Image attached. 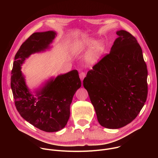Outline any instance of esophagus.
Masks as SVG:
<instances>
[{
	"label": "esophagus",
	"mask_w": 158,
	"mask_h": 158,
	"mask_svg": "<svg viewBox=\"0 0 158 158\" xmlns=\"http://www.w3.org/2000/svg\"><path fill=\"white\" fill-rule=\"evenodd\" d=\"M85 77V74L84 73V72H81L80 74H79V77L80 79L82 81L84 79V78Z\"/></svg>",
	"instance_id": "esophagus-1"
}]
</instances>
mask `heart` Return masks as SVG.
Returning a JSON list of instances; mask_svg holds the SVG:
<instances>
[{"instance_id":"obj_1","label":"heart","mask_w":158,"mask_h":158,"mask_svg":"<svg viewBox=\"0 0 158 158\" xmlns=\"http://www.w3.org/2000/svg\"><path fill=\"white\" fill-rule=\"evenodd\" d=\"M92 48L87 52L85 59L89 62H94L101 56L104 51V44L102 42H95L91 39H84L72 44L71 51L74 53H78L87 48Z\"/></svg>"}]
</instances>
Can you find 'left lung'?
<instances>
[{
  "mask_svg": "<svg viewBox=\"0 0 158 158\" xmlns=\"http://www.w3.org/2000/svg\"><path fill=\"white\" fill-rule=\"evenodd\" d=\"M109 54L83 80L99 123L119 129L139 114L148 96V69L142 49L129 32L117 31Z\"/></svg>",
  "mask_w": 158,
  "mask_h": 158,
  "instance_id": "8db88e82",
  "label": "left lung"
}]
</instances>
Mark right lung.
Returning a JSON list of instances; mask_svg holds the SVG:
<instances>
[{
	"mask_svg": "<svg viewBox=\"0 0 158 158\" xmlns=\"http://www.w3.org/2000/svg\"><path fill=\"white\" fill-rule=\"evenodd\" d=\"M56 32H35L23 42L17 52L11 73L10 86L15 106L20 115L35 127L46 132L63 129L70 116V105L81 87L77 70L51 79L34 97L26 86L20 66L32 54L49 48Z\"/></svg>",
	"mask_w": 158,
	"mask_h": 158,
	"instance_id": "obj_1",
	"label": "right lung"
}]
</instances>
